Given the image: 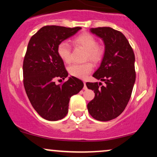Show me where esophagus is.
<instances>
[{
	"label": "esophagus",
	"instance_id": "34e87169",
	"mask_svg": "<svg viewBox=\"0 0 157 157\" xmlns=\"http://www.w3.org/2000/svg\"><path fill=\"white\" fill-rule=\"evenodd\" d=\"M84 90H87V87H86V82H84V87H83Z\"/></svg>",
	"mask_w": 157,
	"mask_h": 157
}]
</instances>
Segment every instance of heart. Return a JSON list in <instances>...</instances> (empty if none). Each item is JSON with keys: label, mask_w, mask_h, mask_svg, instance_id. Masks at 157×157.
<instances>
[{"label": "heart", "mask_w": 157, "mask_h": 157, "mask_svg": "<svg viewBox=\"0 0 157 157\" xmlns=\"http://www.w3.org/2000/svg\"><path fill=\"white\" fill-rule=\"evenodd\" d=\"M72 43L75 46H79L86 50V59H89L93 62H99L103 55V48L97 44L96 38L89 33H82L74 37ZM57 55L65 63L71 62V47L66 41H62L57 48ZM93 66L91 63H75L68 67V72L71 76L78 78H86L92 71Z\"/></svg>", "instance_id": "obj_1"}]
</instances>
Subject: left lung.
<instances>
[{
  "label": "left lung",
  "mask_w": 157,
  "mask_h": 157,
  "mask_svg": "<svg viewBox=\"0 0 157 157\" xmlns=\"http://www.w3.org/2000/svg\"><path fill=\"white\" fill-rule=\"evenodd\" d=\"M103 40L105 53L93 77L104 81L86 82L94 91V98L87 105L91 116L99 121H109L122 113L130 100L136 80L134 51L122 32L111 27L91 29Z\"/></svg>",
  "instance_id": "left-lung-1"
}]
</instances>
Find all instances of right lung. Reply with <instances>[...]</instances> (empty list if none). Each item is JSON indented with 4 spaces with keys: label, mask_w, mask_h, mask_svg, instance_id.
Masks as SVG:
<instances>
[{
    "label": "right lung",
    "mask_w": 157,
    "mask_h": 157,
    "mask_svg": "<svg viewBox=\"0 0 157 157\" xmlns=\"http://www.w3.org/2000/svg\"><path fill=\"white\" fill-rule=\"evenodd\" d=\"M80 29L81 27L46 26L28 44L23 64V86L32 105L45 120L64 118L71 97L83 88L82 81L73 76L63 84H55L56 79L68 77L63 61L57 55V46Z\"/></svg>",
    "instance_id": "add662e5"
}]
</instances>
